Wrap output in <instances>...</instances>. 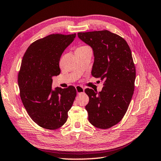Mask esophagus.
<instances>
[{
	"mask_svg": "<svg viewBox=\"0 0 161 161\" xmlns=\"http://www.w3.org/2000/svg\"><path fill=\"white\" fill-rule=\"evenodd\" d=\"M75 89H76V91H77V94L84 93V88L81 86H76Z\"/></svg>",
	"mask_w": 161,
	"mask_h": 161,
	"instance_id": "1",
	"label": "esophagus"
}]
</instances>
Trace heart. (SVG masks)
<instances>
[{
	"label": "heart",
	"instance_id": "b5f03b06",
	"mask_svg": "<svg viewBox=\"0 0 161 161\" xmlns=\"http://www.w3.org/2000/svg\"><path fill=\"white\" fill-rule=\"evenodd\" d=\"M90 47H88V45H81V46L78 47L75 51H85L87 50V49H90Z\"/></svg>",
	"mask_w": 161,
	"mask_h": 161
}]
</instances>
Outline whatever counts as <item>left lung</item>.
I'll return each mask as SVG.
<instances>
[{
	"instance_id": "left-lung-1",
	"label": "left lung",
	"mask_w": 161,
	"mask_h": 161,
	"mask_svg": "<svg viewBox=\"0 0 161 161\" xmlns=\"http://www.w3.org/2000/svg\"><path fill=\"white\" fill-rule=\"evenodd\" d=\"M77 35L92 48V75L104 81L101 92L85 90L88 120L98 129H109L123 118L133 94L136 70L130 49L120 36L107 30Z\"/></svg>"
}]
</instances>
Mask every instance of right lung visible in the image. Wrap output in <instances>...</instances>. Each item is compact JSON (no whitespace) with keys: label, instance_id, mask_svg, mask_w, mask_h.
<instances>
[{"label":"right lung","instance_id":"add662e5","mask_svg":"<svg viewBox=\"0 0 161 161\" xmlns=\"http://www.w3.org/2000/svg\"><path fill=\"white\" fill-rule=\"evenodd\" d=\"M76 34H52L28 47L18 73L20 98L29 116L46 129L54 130L67 122L77 92L75 87L52 88V77L60 73L62 53Z\"/></svg>","mask_w":161,"mask_h":161}]
</instances>
